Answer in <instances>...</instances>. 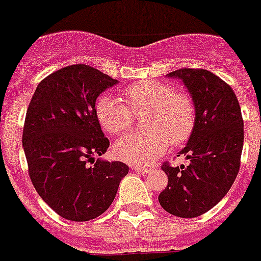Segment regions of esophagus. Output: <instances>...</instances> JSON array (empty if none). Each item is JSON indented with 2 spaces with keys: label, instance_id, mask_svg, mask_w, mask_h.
<instances>
[{
  "label": "esophagus",
  "instance_id": "34e87169",
  "mask_svg": "<svg viewBox=\"0 0 261 261\" xmlns=\"http://www.w3.org/2000/svg\"><path fill=\"white\" fill-rule=\"evenodd\" d=\"M133 169L138 173H143V174H147L150 170H151V167H143V166H139V165H133Z\"/></svg>",
  "mask_w": 261,
  "mask_h": 261
}]
</instances>
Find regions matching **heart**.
Returning a JSON list of instances; mask_svg holds the SVG:
<instances>
[{
	"instance_id": "heart-1",
	"label": "heart",
	"mask_w": 261,
	"mask_h": 261,
	"mask_svg": "<svg viewBox=\"0 0 261 261\" xmlns=\"http://www.w3.org/2000/svg\"><path fill=\"white\" fill-rule=\"evenodd\" d=\"M122 99L103 95L96 100L97 122L112 137L130 130L135 115H149L145 126L149 131L123 137L114 146L119 160L134 165H150L167 151L170 142L182 145L192 137L196 127L197 110L193 97L185 91H177L165 82L146 80L123 90Z\"/></svg>"
}]
</instances>
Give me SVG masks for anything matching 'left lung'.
I'll return each mask as SVG.
<instances>
[{"label":"left lung","mask_w":261,"mask_h":261,"mask_svg":"<svg viewBox=\"0 0 261 261\" xmlns=\"http://www.w3.org/2000/svg\"><path fill=\"white\" fill-rule=\"evenodd\" d=\"M167 76L184 82L197 118L188 145L178 154H185L190 164L161 166L169 181L158 201L170 215L192 219L211 211L233 185L240 169L244 122L233 90L211 71L181 68Z\"/></svg>","instance_id":"8db88e82"}]
</instances>
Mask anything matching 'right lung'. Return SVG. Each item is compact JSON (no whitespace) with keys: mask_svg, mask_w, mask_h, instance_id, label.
Returning <instances> with one entry per match:
<instances>
[{"mask_svg":"<svg viewBox=\"0 0 261 261\" xmlns=\"http://www.w3.org/2000/svg\"><path fill=\"white\" fill-rule=\"evenodd\" d=\"M116 83L90 65H68L41 80L29 103L22 131L29 177L63 219L88 221L105 213L128 173L123 162L95 161L110 146L95 101Z\"/></svg>","mask_w":261,"mask_h":261,"instance_id":"obj_1","label":"right lung"}]
</instances>
